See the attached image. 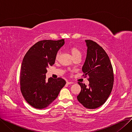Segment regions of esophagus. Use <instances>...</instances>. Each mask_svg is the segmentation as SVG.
Listing matches in <instances>:
<instances>
[{
	"mask_svg": "<svg viewBox=\"0 0 132 132\" xmlns=\"http://www.w3.org/2000/svg\"><path fill=\"white\" fill-rule=\"evenodd\" d=\"M66 83H67V85H71V84H73V82H70V81H67V82H66Z\"/></svg>",
	"mask_w": 132,
	"mask_h": 132,
	"instance_id": "obj_1",
	"label": "esophagus"
}]
</instances>
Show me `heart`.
<instances>
[{
    "instance_id": "heart-1",
    "label": "heart",
    "mask_w": 132,
    "mask_h": 132,
    "mask_svg": "<svg viewBox=\"0 0 132 132\" xmlns=\"http://www.w3.org/2000/svg\"><path fill=\"white\" fill-rule=\"evenodd\" d=\"M67 50L70 52V53L71 54L73 58H75V57L81 56V51L79 49V48L74 45H69L67 47ZM60 53L59 52H58L56 54H55V59L56 60H58L60 57Z\"/></svg>"
}]
</instances>
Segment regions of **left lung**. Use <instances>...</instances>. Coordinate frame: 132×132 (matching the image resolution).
<instances>
[{"label":"left lung","instance_id":"obj_1","mask_svg":"<svg viewBox=\"0 0 132 132\" xmlns=\"http://www.w3.org/2000/svg\"><path fill=\"white\" fill-rule=\"evenodd\" d=\"M87 57L82 67L83 76L89 77V87L78 82L81 88L77 96L84 107L94 109L105 103L113 86V68L108 55L102 47L92 40H86Z\"/></svg>","mask_w":132,"mask_h":132}]
</instances>
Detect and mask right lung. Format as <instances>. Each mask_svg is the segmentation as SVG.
Segmentation results:
<instances>
[{"instance_id":"obj_1","label":"right lung","mask_w":132,"mask_h":132,"mask_svg":"<svg viewBox=\"0 0 132 132\" xmlns=\"http://www.w3.org/2000/svg\"><path fill=\"white\" fill-rule=\"evenodd\" d=\"M64 39L38 42L27 51L20 71V89L27 102L38 109L46 108L55 100L64 87L63 79H46L47 68L55 62V54Z\"/></svg>"}]
</instances>
